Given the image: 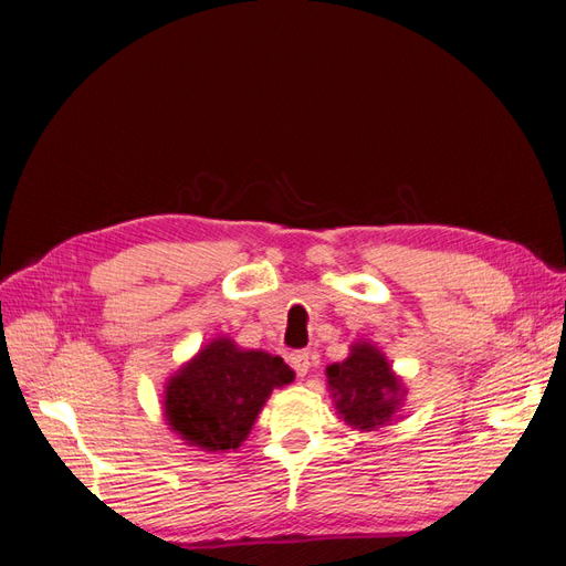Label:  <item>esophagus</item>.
<instances>
[{
    "mask_svg": "<svg viewBox=\"0 0 566 566\" xmlns=\"http://www.w3.org/2000/svg\"><path fill=\"white\" fill-rule=\"evenodd\" d=\"M290 364H293L297 375H302V378H304V375L310 373V368H312V354L306 352V349L293 352V354H290Z\"/></svg>",
    "mask_w": 566,
    "mask_h": 566,
    "instance_id": "1",
    "label": "esophagus"
}]
</instances>
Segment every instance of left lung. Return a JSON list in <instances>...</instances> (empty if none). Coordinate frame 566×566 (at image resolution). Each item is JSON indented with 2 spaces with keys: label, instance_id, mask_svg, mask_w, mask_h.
<instances>
[{
  "label": "left lung",
  "instance_id": "left-lung-1",
  "mask_svg": "<svg viewBox=\"0 0 566 566\" xmlns=\"http://www.w3.org/2000/svg\"><path fill=\"white\" fill-rule=\"evenodd\" d=\"M325 378L337 416L358 432H378L397 420L406 399L403 380L368 339H356L345 361L325 368Z\"/></svg>",
  "mask_w": 566,
  "mask_h": 566
}]
</instances>
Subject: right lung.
<instances>
[{
  "mask_svg": "<svg viewBox=\"0 0 566 566\" xmlns=\"http://www.w3.org/2000/svg\"><path fill=\"white\" fill-rule=\"evenodd\" d=\"M293 380L295 370L281 356L243 349L219 335L169 375L163 416L186 447L208 453L235 451L271 391Z\"/></svg>",
  "mask_w": 566,
  "mask_h": 566,
  "instance_id": "1",
  "label": "right lung"
}]
</instances>
